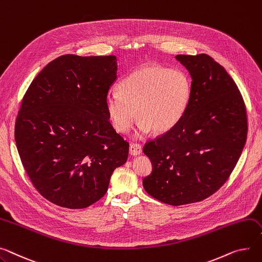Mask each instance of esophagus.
Masks as SVG:
<instances>
[{"instance_id": "esophagus-1", "label": "esophagus", "mask_w": 262, "mask_h": 262, "mask_svg": "<svg viewBox=\"0 0 262 262\" xmlns=\"http://www.w3.org/2000/svg\"><path fill=\"white\" fill-rule=\"evenodd\" d=\"M142 152V146L140 144L133 143L129 146V155L130 156H138Z\"/></svg>"}]
</instances>
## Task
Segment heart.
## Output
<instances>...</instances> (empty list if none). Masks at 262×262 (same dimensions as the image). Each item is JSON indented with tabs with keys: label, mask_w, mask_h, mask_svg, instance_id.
<instances>
[{
	"label": "heart",
	"mask_w": 262,
	"mask_h": 262,
	"mask_svg": "<svg viewBox=\"0 0 262 262\" xmlns=\"http://www.w3.org/2000/svg\"><path fill=\"white\" fill-rule=\"evenodd\" d=\"M118 92L110 94L105 100L106 111L117 132H128L137 116L139 135L150 129L163 134L172 129L183 118L191 84L188 76L180 69L149 65L138 68L122 80Z\"/></svg>",
	"instance_id": "obj_1"
}]
</instances>
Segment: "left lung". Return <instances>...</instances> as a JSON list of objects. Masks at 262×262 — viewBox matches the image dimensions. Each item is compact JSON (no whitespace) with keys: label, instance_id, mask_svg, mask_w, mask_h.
Listing matches in <instances>:
<instances>
[{"label":"left lung","instance_id":"1","mask_svg":"<svg viewBox=\"0 0 262 262\" xmlns=\"http://www.w3.org/2000/svg\"><path fill=\"white\" fill-rule=\"evenodd\" d=\"M191 77L187 110L172 129L144 144L152 164L146 193L169 205L202 201L226 182L245 147L248 117L231 76L212 57L178 55Z\"/></svg>","mask_w":262,"mask_h":262}]
</instances>
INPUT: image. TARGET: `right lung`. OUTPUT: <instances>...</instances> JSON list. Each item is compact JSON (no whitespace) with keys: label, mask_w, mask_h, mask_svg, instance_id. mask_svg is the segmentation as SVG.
<instances>
[{"label":"right lung","mask_w":262,"mask_h":262,"mask_svg":"<svg viewBox=\"0 0 262 262\" xmlns=\"http://www.w3.org/2000/svg\"><path fill=\"white\" fill-rule=\"evenodd\" d=\"M116 79L115 56L64 55L26 91L15 119L16 148L31 183L51 203L92 205L126 162L129 143L113 127L105 105Z\"/></svg>","instance_id":"right-lung-1"}]
</instances>
